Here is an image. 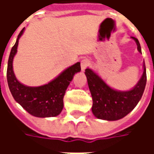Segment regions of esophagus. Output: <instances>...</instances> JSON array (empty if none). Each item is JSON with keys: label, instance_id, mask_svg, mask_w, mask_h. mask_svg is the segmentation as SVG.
I'll return each mask as SVG.
<instances>
[{"label": "esophagus", "instance_id": "1", "mask_svg": "<svg viewBox=\"0 0 154 154\" xmlns=\"http://www.w3.org/2000/svg\"><path fill=\"white\" fill-rule=\"evenodd\" d=\"M89 65H90V62H89V60H87V59H83V60H82V62H81V68H82V71H85V69H86Z\"/></svg>", "mask_w": 154, "mask_h": 154}]
</instances>
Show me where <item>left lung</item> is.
Here are the masks:
<instances>
[{
  "label": "left lung",
  "instance_id": "1",
  "mask_svg": "<svg viewBox=\"0 0 154 154\" xmlns=\"http://www.w3.org/2000/svg\"><path fill=\"white\" fill-rule=\"evenodd\" d=\"M131 38L134 39L138 50L141 53L139 40L134 37ZM85 74L93 100L92 113L98 119L105 120H118L132 111L142 97L147 82L144 63L143 72L138 83L133 89L126 91L114 90L90 68L85 70Z\"/></svg>",
  "mask_w": 154,
  "mask_h": 154
}]
</instances>
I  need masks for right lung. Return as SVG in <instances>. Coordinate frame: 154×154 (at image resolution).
I'll use <instances>...</instances> for the list:
<instances>
[{
    "label": "right lung",
    "mask_w": 154,
    "mask_h": 154,
    "mask_svg": "<svg viewBox=\"0 0 154 154\" xmlns=\"http://www.w3.org/2000/svg\"><path fill=\"white\" fill-rule=\"evenodd\" d=\"M25 28L19 34L15 45L12 47L7 66V82L16 102L28 113L35 117H54L58 116L63 108V97L75 73L81 71L78 62L71 66L50 82L40 87H27L20 83L13 71V59L17 52L19 39Z\"/></svg>",
    "instance_id": "1"
}]
</instances>
